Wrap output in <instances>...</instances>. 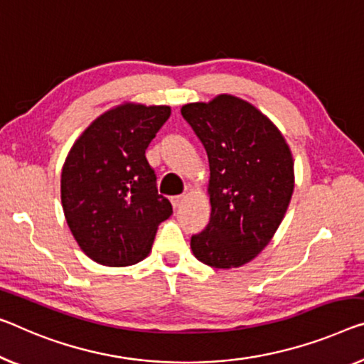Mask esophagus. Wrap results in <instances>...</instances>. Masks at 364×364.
<instances>
[{
    "mask_svg": "<svg viewBox=\"0 0 364 364\" xmlns=\"http://www.w3.org/2000/svg\"><path fill=\"white\" fill-rule=\"evenodd\" d=\"M170 200H171L173 208H178V205H180L184 200V194H176V196H171Z\"/></svg>",
    "mask_w": 364,
    "mask_h": 364,
    "instance_id": "esophagus-1",
    "label": "esophagus"
}]
</instances>
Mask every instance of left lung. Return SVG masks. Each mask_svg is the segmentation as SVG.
Here are the masks:
<instances>
[{
  "mask_svg": "<svg viewBox=\"0 0 364 364\" xmlns=\"http://www.w3.org/2000/svg\"><path fill=\"white\" fill-rule=\"evenodd\" d=\"M183 117L209 159L210 219L191 250L213 268H238L268 245L294 191V161L283 134L250 102L219 95L189 102Z\"/></svg>",
  "mask_w": 364,
  "mask_h": 364,
  "instance_id": "obj_1",
  "label": "left lung"
}]
</instances>
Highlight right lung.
<instances>
[{"label": "right lung", "instance_id": "obj_1", "mask_svg": "<svg viewBox=\"0 0 364 364\" xmlns=\"http://www.w3.org/2000/svg\"><path fill=\"white\" fill-rule=\"evenodd\" d=\"M170 114V106L124 102L95 119L70 149L60 181L63 214L93 262H140L150 253L159 225L173 214L145 159Z\"/></svg>", "mask_w": 364, "mask_h": 364}]
</instances>
